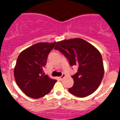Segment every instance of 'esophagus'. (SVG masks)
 I'll return each instance as SVG.
<instances>
[{"mask_svg":"<svg viewBox=\"0 0 120 120\" xmlns=\"http://www.w3.org/2000/svg\"><path fill=\"white\" fill-rule=\"evenodd\" d=\"M64 77H65V75L64 74H63L61 76V77H59V79H60V80H62V79H63V78H64Z\"/></svg>","mask_w":120,"mask_h":120,"instance_id":"obj_1","label":"esophagus"}]
</instances>
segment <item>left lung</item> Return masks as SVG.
<instances>
[{
    "instance_id": "1",
    "label": "left lung",
    "mask_w": 120,
    "mask_h": 120,
    "mask_svg": "<svg viewBox=\"0 0 120 120\" xmlns=\"http://www.w3.org/2000/svg\"><path fill=\"white\" fill-rule=\"evenodd\" d=\"M54 49L66 56L71 66H78L77 73L71 76L74 85L68 91L79 98L93 94L100 85L105 73L102 57L99 50L78 38L57 42Z\"/></svg>"
}]
</instances>
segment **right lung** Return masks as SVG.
Masks as SVG:
<instances>
[{"label": "right lung", "mask_w": 120, "mask_h": 120, "mask_svg": "<svg viewBox=\"0 0 120 120\" xmlns=\"http://www.w3.org/2000/svg\"><path fill=\"white\" fill-rule=\"evenodd\" d=\"M56 42L38 43L21 52L14 70L17 85L29 97L39 99L49 94L57 80L43 73L48 56Z\"/></svg>", "instance_id": "right-lung-1"}]
</instances>
